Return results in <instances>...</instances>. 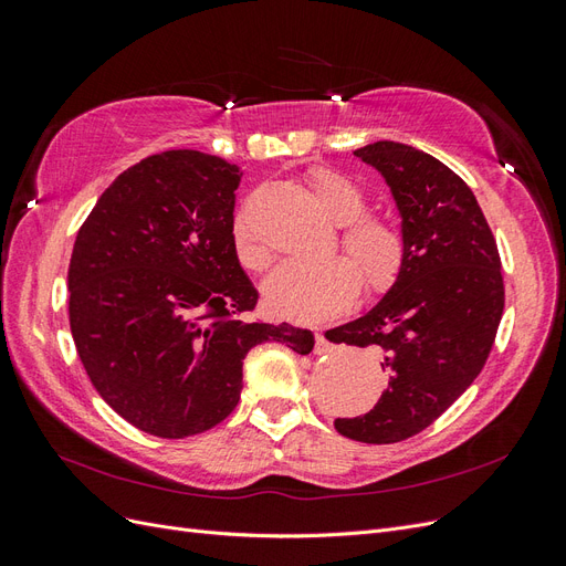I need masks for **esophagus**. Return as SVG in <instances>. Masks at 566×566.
<instances>
[{"label": "esophagus", "instance_id": "obj_1", "mask_svg": "<svg viewBox=\"0 0 566 566\" xmlns=\"http://www.w3.org/2000/svg\"><path fill=\"white\" fill-rule=\"evenodd\" d=\"M337 347L333 345V342L325 337L323 333H316V345H314V354L323 356V354H333Z\"/></svg>", "mask_w": 566, "mask_h": 566}]
</instances>
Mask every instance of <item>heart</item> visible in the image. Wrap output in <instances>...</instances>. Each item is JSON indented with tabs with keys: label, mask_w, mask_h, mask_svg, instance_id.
Returning a JSON list of instances; mask_svg holds the SVG:
<instances>
[{
	"label": "heart",
	"mask_w": 566,
	"mask_h": 566,
	"mask_svg": "<svg viewBox=\"0 0 566 566\" xmlns=\"http://www.w3.org/2000/svg\"><path fill=\"white\" fill-rule=\"evenodd\" d=\"M312 191L331 224L339 227V248L350 262L342 256L290 260L269 273L262 287L266 306L293 321H321L342 312L354 300L358 283L366 293H382L399 276L406 254L403 235L391 221L364 214L366 196L349 177L318 169L312 175ZM233 243L245 266L262 269L269 262V252L245 221H235Z\"/></svg>",
	"instance_id": "b5f03b06"
}]
</instances>
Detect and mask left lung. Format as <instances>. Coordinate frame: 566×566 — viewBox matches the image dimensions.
Returning a JSON list of instances; mask_svg holds the SVG:
<instances>
[{
	"instance_id": "obj_1",
	"label": "left lung",
	"mask_w": 566,
	"mask_h": 566,
	"mask_svg": "<svg viewBox=\"0 0 566 566\" xmlns=\"http://www.w3.org/2000/svg\"><path fill=\"white\" fill-rule=\"evenodd\" d=\"M378 169L397 202L403 264L382 300L325 333L370 347L389 382L373 410L337 418L342 437L403 441L430 427L479 373L503 316L501 256L470 186L413 146L375 142L354 150Z\"/></svg>"
}]
</instances>
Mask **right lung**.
<instances>
[{
  "mask_svg": "<svg viewBox=\"0 0 566 566\" xmlns=\"http://www.w3.org/2000/svg\"><path fill=\"white\" fill-rule=\"evenodd\" d=\"M238 181L235 165L208 153H158L101 193L75 238L67 312L80 361L98 397L153 437L224 420L262 342L314 349L310 331L241 318L256 290L233 243Z\"/></svg>",
  "mask_w": 566,
  "mask_h": 566,
  "instance_id": "obj_1",
  "label": "right lung"
}]
</instances>
